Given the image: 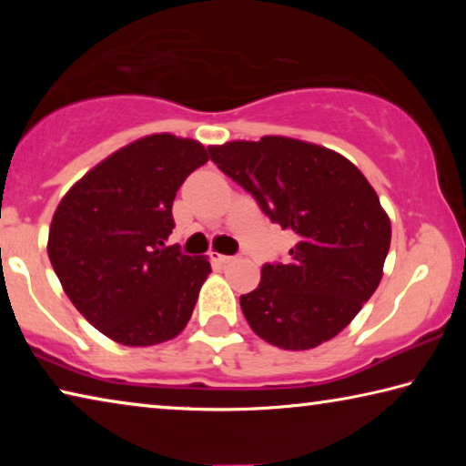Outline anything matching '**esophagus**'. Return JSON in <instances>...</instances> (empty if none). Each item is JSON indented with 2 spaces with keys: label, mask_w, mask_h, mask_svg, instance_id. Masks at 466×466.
Segmentation results:
<instances>
[{
  "label": "esophagus",
  "mask_w": 466,
  "mask_h": 466,
  "mask_svg": "<svg viewBox=\"0 0 466 466\" xmlns=\"http://www.w3.org/2000/svg\"><path fill=\"white\" fill-rule=\"evenodd\" d=\"M214 258L222 265H230L234 261H238V257H230V255H214Z\"/></svg>",
  "instance_id": "34e87169"
}]
</instances>
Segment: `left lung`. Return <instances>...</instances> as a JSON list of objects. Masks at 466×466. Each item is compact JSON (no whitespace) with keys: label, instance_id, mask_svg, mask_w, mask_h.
I'll return each mask as SVG.
<instances>
[{"label":"left lung","instance_id":"left-lung-1","mask_svg":"<svg viewBox=\"0 0 466 466\" xmlns=\"http://www.w3.org/2000/svg\"><path fill=\"white\" fill-rule=\"evenodd\" d=\"M211 162L296 234L288 263H265L240 296L250 329L281 350H312L350 325L382 279L390 219L341 154L269 136L208 147Z\"/></svg>","mask_w":466,"mask_h":466}]
</instances>
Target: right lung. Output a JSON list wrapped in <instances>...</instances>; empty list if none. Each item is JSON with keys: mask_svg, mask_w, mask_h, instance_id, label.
I'll return each mask as SVG.
<instances>
[{"mask_svg": "<svg viewBox=\"0 0 466 466\" xmlns=\"http://www.w3.org/2000/svg\"><path fill=\"white\" fill-rule=\"evenodd\" d=\"M208 160L199 141L147 136L94 167L55 211L53 269L82 317L113 341H168L191 319L211 265L164 240L177 191Z\"/></svg>", "mask_w": 466, "mask_h": 466, "instance_id": "obj_1", "label": "right lung"}]
</instances>
